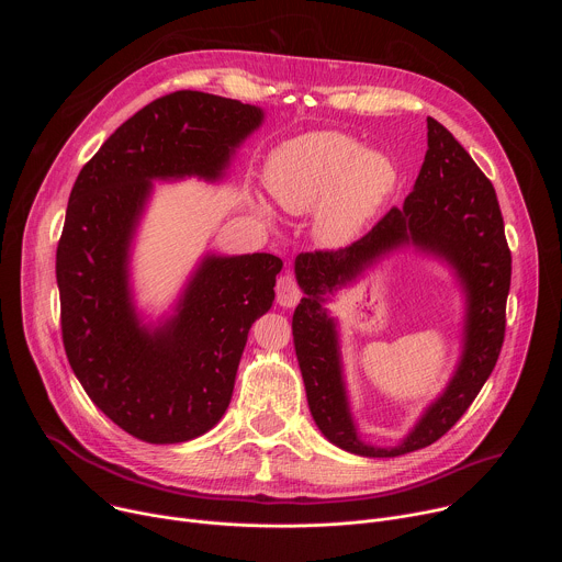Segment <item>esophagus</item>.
<instances>
[{"label": "esophagus", "instance_id": "obj_1", "mask_svg": "<svg viewBox=\"0 0 562 562\" xmlns=\"http://www.w3.org/2000/svg\"><path fill=\"white\" fill-rule=\"evenodd\" d=\"M276 295H278V302H280L282 306H295V304L300 302L302 291H300L297 280H295V276H293V273H289V271H286V273H282V276L278 278Z\"/></svg>", "mask_w": 562, "mask_h": 562}]
</instances>
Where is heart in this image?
Masks as SVG:
<instances>
[{
  "label": "heart",
  "instance_id": "obj_1",
  "mask_svg": "<svg viewBox=\"0 0 562 562\" xmlns=\"http://www.w3.org/2000/svg\"><path fill=\"white\" fill-rule=\"evenodd\" d=\"M265 178L273 200L289 213H306L319 203V239L345 245L391 193L395 167L386 155L362 150L345 133L319 131L276 148Z\"/></svg>",
  "mask_w": 562,
  "mask_h": 562
}]
</instances>
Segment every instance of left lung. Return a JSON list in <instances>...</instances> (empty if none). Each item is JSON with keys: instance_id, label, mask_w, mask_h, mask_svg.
<instances>
[{"instance_id": "8db88e82", "label": "left lung", "mask_w": 562, "mask_h": 562, "mask_svg": "<svg viewBox=\"0 0 562 562\" xmlns=\"http://www.w3.org/2000/svg\"><path fill=\"white\" fill-rule=\"evenodd\" d=\"M427 128L429 148L405 204L391 206L349 247L317 249L295 260L304 297L291 327L311 416L334 445L369 458L403 456L440 440L471 407L505 342L512 251L494 184L440 122L427 117ZM407 241L445 255L459 269L470 293L468 342L446 395L403 446L380 450L355 436L339 378L335 330L322 308V295L350 279L362 263Z\"/></svg>"}]
</instances>
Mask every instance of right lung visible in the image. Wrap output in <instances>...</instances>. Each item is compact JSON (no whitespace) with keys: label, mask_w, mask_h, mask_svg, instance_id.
<instances>
[{"label":"right lung","mask_w":562,"mask_h":562,"mask_svg":"<svg viewBox=\"0 0 562 562\" xmlns=\"http://www.w3.org/2000/svg\"><path fill=\"white\" fill-rule=\"evenodd\" d=\"M262 122L237 100L176 91L126 120L79 171L57 243L61 340L93 403L126 434L171 445L226 412L249 329L276 297L271 254L206 258L165 329L137 325L126 249L153 178H217Z\"/></svg>","instance_id":"add662e5"}]
</instances>
